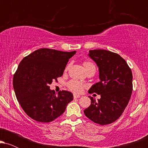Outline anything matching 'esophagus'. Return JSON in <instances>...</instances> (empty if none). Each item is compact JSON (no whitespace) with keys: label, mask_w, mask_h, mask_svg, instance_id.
Returning <instances> with one entry per match:
<instances>
[{"label":"esophagus","mask_w":148,"mask_h":148,"mask_svg":"<svg viewBox=\"0 0 148 148\" xmlns=\"http://www.w3.org/2000/svg\"><path fill=\"white\" fill-rule=\"evenodd\" d=\"M79 97H81V96L79 95H76V94L74 95V98H75V99H76V98H79Z\"/></svg>","instance_id":"1"}]
</instances>
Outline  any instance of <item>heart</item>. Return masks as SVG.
Segmentation results:
<instances>
[{
  "mask_svg": "<svg viewBox=\"0 0 148 148\" xmlns=\"http://www.w3.org/2000/svg\"><path fill=\"white\" fill-rule=\"evenodd\" d=\"M84 66L86 71L90 69H96L95 64L93 62H90V61L85 62L84 63ZM67 86H68V88L69 89L72 91L74 92H81V90H82L83 87H84L83 84L81 82L76 81V80H72V81H69L68 84H67Z\"/></svg>",
  "mask_w": 148,
  "mask_h": 148,
  "instance_id": "heart-1",
  "label": "heart"
}]
</instances>
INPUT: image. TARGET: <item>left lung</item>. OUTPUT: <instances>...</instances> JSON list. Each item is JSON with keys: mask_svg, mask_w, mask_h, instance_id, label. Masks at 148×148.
<instances>
[{"mask_svg": "<svg viewBox=\"0 0 148 148\" xmlns=\"http://www.w3.org/2000/svg\"><path fill=\"white\" fill-rule=\"evenodd\" d=\"M88 56L99 68L100 81L93 84L88 92L100 95L84 114L97 124H111L120 118L130 101L132 93V72L127 62L118 54L104 50H90Z\"/></svg>", "mask_w": 148, "mask_h": 148, "instance_id": "left-lung-1", "label": "left lung"}]
</instances>
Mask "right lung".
<instances>
[{
  "label": "right lung",
  "instance_id": "add662e5",
  "mask_svg": "<svg viewBox=\"0 0 148 148\" xmlns=\"http://www.w3.org/2000/svg\"><path fill=\"white\" fill-rule=\"evenodd\" d=\"M76 53L40 49L23 58L13 77L16 99L30 118L49 123L64 113L74 97L70 92L56 95L49 85L62 76L69 59Z\"/></svg>",
  "mask_w": 148,
  "mask_h": 148
}]
</instances>
